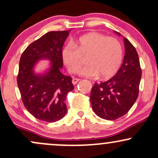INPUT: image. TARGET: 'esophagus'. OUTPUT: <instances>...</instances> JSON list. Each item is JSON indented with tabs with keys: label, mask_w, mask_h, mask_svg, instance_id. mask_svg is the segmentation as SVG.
I'll list each match as a JSON object with an SVG mask.
<instances>
[{
	"label": "esophagus",
	"mask_w": 158,
	"mask_h": 158,
	"mask_svg": "<svg viewBox=\"0 0 158 158\" xmlns=\"http://www.w3.org/2000/svg\"><path fill=\"white\" fill-rule=\"evenodd\" d=\"M79 80H80V79H78V78H73V80H72V82H73V85H76V84H77V82H78V81H79Z\"/></svg>",
	"instance_id": "1"
}]
</instances>
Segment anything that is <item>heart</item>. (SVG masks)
<instances>
[{
  "mask_svg": "<svg viewBox=\"0 0 158 158\" xmlns=\"http://www.w3.org/2000/svg\"><path fill=\"white\" fill-rule=\"evenodd\" d=\"M64 64L70 73H76L86 57L81 76L108 79L116 73L123 61V47L118 39L93 32L81 35L61 50Z\"/></svg>",
  "mask_w": 158,
  "mask_h": 158,
  "instance_id": "heart-1",
  "label": "heart"
}]
</instances>
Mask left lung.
<instances>
[{"instance_id":"1","label":"left lung","mask_w":158,"mask_h":158,"mask_svg":"<svg viewBox=\"0 0 158 158\" xmlns=\"http://www.w3.org/2000/svg\"><path fill=\"white\" fill-rule=\"evenodd\" d=\"M124 42L126 53L118 72L109 80L95 83L90 94L94 111L98 117L108 120L117 119L128 113L138 97L142 76L138 54L126 38Z\"/></svg>"}]
</instances>
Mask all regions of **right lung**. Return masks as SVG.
I'll use <instances>...</instances> for the list:
<instances>
[{"label": "right lung", "mask_w": 158, "mask_h": 158, "mask_svg": "<svg viewBox=\"0 0 158 158\" xmlns=\"http://www.w3.org/2000/svg\"><path fill=\"white\" fill-rule=\"evenodd\" d=\"M69 31H51L25 49L19 62L17 84L23 106L36 119L53 123L64 117L67 96L73 90L72 78L63 75L61 50ZM49 58L52 62L44 75H35L32 68L38 60Z\"/></svg>", "instance_id": "obj_1"}]
</instances>
